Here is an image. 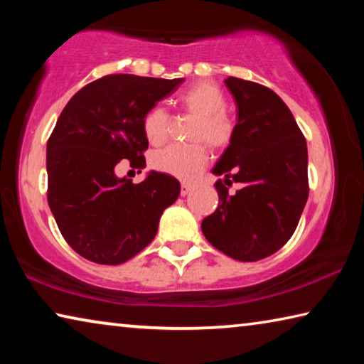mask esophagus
Instances as JSON below:
<instances>
[{
    "mask_svg": "<svg viewBox=\"0 0 364 364\" xmlns=\"http://www.w3.org/2000/svg\"><path fill=\"white\" fill-rule=\"evenodd\" d=\"M193 189V186H191V183H181V196H188L189 191Z\"/></svg>",
    "mask_w": 364,
    "mask_h": 364,
    "instance_id": "34e87169",
    "label": "esophagus"
}]
</instances>
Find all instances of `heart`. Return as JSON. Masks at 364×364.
<instances>
[{
  "mask_svg": "<svg viewBox=\"0 0 364 364\" xmlns=\"http://www.w3.org/2000/svg\"><path fill=\"white\" fill-rule=\"evenodd\" d=\"M180 106L183 112L196 115L188 133V138L196 143L173 144L154 152L151 165L160 173L191 180L207 164V149L202 143H207L213 151L226 149L232 139V122L225 110L226 96L213 83L200 82L191 86L180 96ZM170 130L171 115L167 110L160 106L147 110L143 117V133L151 144H164Z\"/></svg>",
  "mask_w": 364,
  "mask_h": 364,
  "instance_id": "obj_1",
  "label": "heart"
}]
</instances>
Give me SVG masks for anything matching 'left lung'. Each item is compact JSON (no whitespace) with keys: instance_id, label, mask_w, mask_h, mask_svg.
Segmentation results:
<instances>
[{"instance_id":"1","label":"left lung","mask_w":364,"mask_h":364,"mask_svg":"<svg viewBox=\"0 0 364 364\" xmlns=\"http://www.w3.org/2000/svg\"><path fill=\"white\" fill-rule=\"evenodd\" d=\"M237 106L232 139L212 170L218 207L202 221L215 249L239 262L278 252L299 225L308 199V152L304 133L281 97L263 85L228 77ZM232 182L242 189L229 194Z\"/></svg>"}]
</instances>
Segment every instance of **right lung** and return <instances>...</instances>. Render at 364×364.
I'll list each match as a JSON object with an SVG mask.
<instances>
[{"label": "right lung", "instance_id": "1", "mask_svg": "<svg viewBox=\"0 0 364 364\" xmlns=\"http://www.w3.org/2000/svg\"><path fill=\"white\" fill-rule=\"evenodd\" d=\"M183 78L115 73L73 95L46 144L48 204L67 244L100 264H120L156 237L164 210L180 196L176 178L151 171L133 184L117 178L123 159L146 165L143 117Z\"/></svg>", "mask_w": 364, "mask_h": 364}]
</instances>
